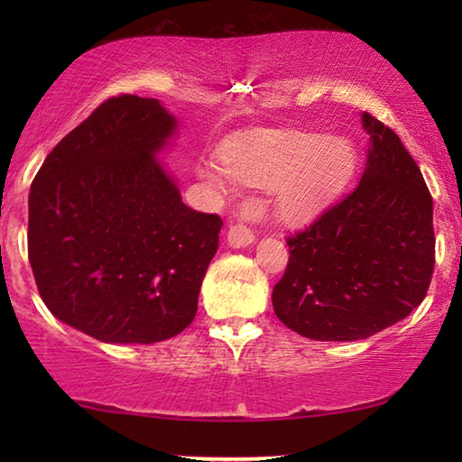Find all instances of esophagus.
<instances>
[{
  "instance_id": "obj_1",
  "label": "esophagus",
  "mask_w": 462,
  "mask_h": 462,
  "mask_svg": "<svg viewBox=\"0 0 462 462\" xmlns=\"http://www.w3.org/2000/svg\"><path fill=\"white\" fill-rule=\"evenodd\" d=\"M252 242H254V236H252V231L244 223L231 225L229 231H226V244H229L231 248H245V245H250Z\"/></svg>"
}]
</instances>
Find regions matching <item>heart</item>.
I'll return each instance as SVG.
<instances>
[{
    "label": "heart",
    "instance_id": "1",
    "mask_svg": "<svg viewBox=\"0 0 462 462\" xmlns=\"http://www.w3.org/2000/svg\"><path fill=\"white\" fill-rule=\"evenodd\" d=\"M359 163L357 147L345 134L267 130L226 143L217 162L204 160L198 176L218 191L231 182L275 189V212L283 223H307L345 191Z\"/></svg>",
    "mask_w": 462,
    "mask_h": 462
}]
</instances>
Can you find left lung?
I'll return each instance as SVG.
<instances>
[{
  "label": "left lung",
  "mask_w": 462,
  "mask_h": 462,
  "mask_svg": "<svg viewBox=\"0 0 462 462\" xmlns=\"http://www.w3.org/2000/svg\"><path fill=\"white\" fill-rule=\"evenodd\" d=\"M370 136L359 185L290 237L273 288L283 326L313 340H362L408 318L435 264L433 199L400 136L362 113Z\"/></svg>",
  "instance_id": "obj_1"
}]
</instances>
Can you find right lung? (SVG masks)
<instances>
[{
    "instance_id": "right-lung-1",
    "label": "right lung",
    "mask_w": 462,
    "mask_h": 462,
    "mask_svg": "<svg viewBox=\"0 0 462 462\" xmlns=\"http://www.w3.org/2000/svg\"><path fill=\"white\" fill-rule=\"evenodd\" d=\"M176 132L157 98H109L31 185L29 263L42 300L103 343H160L198 313L223 220L182 204L160 162Z\"/></svg>"
}]
</instances>
